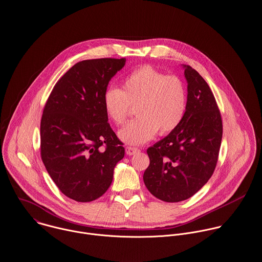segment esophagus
Wrapping results in <instances>:
<instances>
[{"instance_id":"34e87169","label":"esophagus","mask_w":262,"mask_h":262,"mask_svg":"<svg viewBox=\"0 0 262 262\" xmlns=\"http://www.w3.org/2000/svg\"><path fill=\"white\" fill-rule=\"evenodd\" d=\"M140 150L138 148H136V147H130V146L125 147V152H126L127 155H134V154H136Z\"/></svg>"}]
</instances>
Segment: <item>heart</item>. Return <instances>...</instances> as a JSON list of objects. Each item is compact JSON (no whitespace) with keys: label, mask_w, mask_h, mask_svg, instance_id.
<instances>
[{"label":"heart","mask_w":262,"mask_h":262,"mask_svg":"<svg viewBox=\"0 0 262 262\" xmlns=\"http://www.w3.org/2000/svg\"><path fill=\"white\" fill-rule=\"evenodd\" d=\"M103 105L106 115L116 125L123 124L130 106L135 107L137 117L118 136L126 144L141 145L157 132L165 136L180 125L187 108V90L180 77L143 66L123 79L121 90L108 87Z\"/></svg>","instance_id":"heart-1"}]
</instances>
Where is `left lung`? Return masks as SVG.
I'll list each match as a JSON object with an SVG mask.
<instances>
[{
  "label": "left lung",
  "instance_id": "1",
  "mask_svg": "<svg viewBox=\"0 0 262 262\" xmlns=\"http://www.w3.org/2000/svg\"><path fill=\"white\" fill-rule=\"evenodd\" d=\"M185 67L187 108L180 125L147 149L144 183L155 198L178 203L194 195L212 177L222 140V118L205 79Z\"/></svg>",
  "mask_w": 262,
  "mask_h": 262
}]
</instances>
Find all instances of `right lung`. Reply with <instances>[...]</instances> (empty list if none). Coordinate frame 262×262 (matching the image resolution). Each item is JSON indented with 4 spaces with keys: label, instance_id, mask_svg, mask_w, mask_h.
<instances>
[{
    "label": "right lung",
    "instance_id": "right-lung-1",
    "mask_svg": "<svg viewBox=\"0 0 262 262\" xmlns=\"http://www.w3.org/2000/svg\"><path fill=\"white\" fill-rule=\"evenodd\" d=\"M125 58L86 59L54 85L41 118V158L68 198L89 203L110 187L124 148L111 128L103 96Z\"/></svg>",
    "mask_w": 262,
    "mask_h": 262
}]
</instances>
